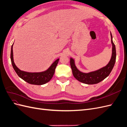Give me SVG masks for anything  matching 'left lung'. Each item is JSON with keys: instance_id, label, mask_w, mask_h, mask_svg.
I'll list each match as a JSON object with an SVG mask.
<instances>
[{"instance_id": "1", "label": "left lung", "mask_w": 127, "mask_h": 127, "mask_svg": "<svg viewBox=\"0 0 127 127\" xmlns=\"http://www.w3.org/2000/svg\"><path fill=\"white\" fill-rule=\"evenodd\" d=\"M111 36V43L112 44V53L111 59L109 64L106 66L100 69L89 73H83L79 71L75 64L74 60L70 59V64L74 77L78 81L86 84H97L102 81L108 76L112 71L116 60V46L112 41V36Z\"/></svg>"}]
</instances>
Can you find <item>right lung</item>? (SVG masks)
Masks as SVG:
<instances>
[{
  "label": "right lung",
  "instance_id": "1",
  "mask_svg": "<svg viewBox=\"0 0 127 127\" xmlns=\"http://www.w3.org/2000/svg\"><path fill=\"white\" fill-rule=\"evenodd\" d=\"M13 45H11L10 59L13 67L18 76L25 82L33 85H41L49 82L54 75L55 69L59 59L56 60L48 70L41 72H28L22 71L16 67L13 60Z\"/></svg>",
  "mask_w": 127,
  "mask_h": 127
}]
</instances>
